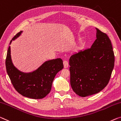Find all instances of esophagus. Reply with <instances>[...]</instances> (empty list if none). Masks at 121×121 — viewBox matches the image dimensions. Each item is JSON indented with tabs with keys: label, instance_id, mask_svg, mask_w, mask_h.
Listing matches in <instances>:
<instances>
[{
	"label": "esophagus",
	"instance_id": "34e87169",
	"mask_svg": "<svg viewBox=\"0 0 121 121\" xmlns=\"http://www.w3.org/2000/svg\"><path fill=\"white\" fill-rule=\"evenodd\" d=\"M63 64H64V66L65 68H67L68 67V62L67 61H64V62H63Z\"/></svg>",
	"mask_w": 121,
	"mask_h": 121
}]
</instances>
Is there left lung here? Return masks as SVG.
I'll return each instance as SVG.
<instances>
[{
  "label": "left lung",
  "instance_id": "left-lung-1",
  "mask_svg": "<svg viewBox=\"0 0 121 121\" xmlns=\"http://www.w3.org/2000/svg\"><path fill=\"white\" fill-rule=\"evenodd\" d=\"M91 48L79 50L69 60L70 82L73 91L85 97L99 92L110 79L115 57L110 39L97 28Z\"/></svg>",
  "mask_w": 121,
  "mask_h": 121
}]
</instances>
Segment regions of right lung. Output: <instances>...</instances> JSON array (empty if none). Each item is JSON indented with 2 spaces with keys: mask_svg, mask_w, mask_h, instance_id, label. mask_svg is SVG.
I'll use <instances>...</instances> for the list:
<instances>
[{
  "mask_svg": "<svg viewBox=\"0 0 121 121\" xmlns=\"http://www.w3.org/2000/svg\"><path fill=\"white\" fill-rule=\"evenodd\" d=\"M22 32L21 31L16 34L10 45ZM5 64L7 73L16 91L23 96L35 99L43 98L50 92L56 74L64 68L62 60L57 58L45 61L32 72H22L12 62L10 46L8 48Z\"/></svg>",
  "mask_w": 121,
  "mask_h": 121,
  "instance_id": "add662e5",
  "label": "right lung"
}]
</instances>
